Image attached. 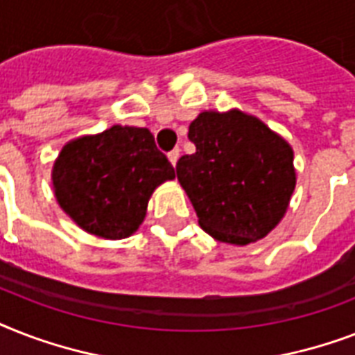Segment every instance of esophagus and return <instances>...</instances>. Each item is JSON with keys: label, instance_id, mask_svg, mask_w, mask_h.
Returning <instances> with one entry per match:
<instances>
[{"label": "esophagus", "instance_id": "34e87169", "mask_svg": "<svg viewBox=\"0 0 355 355\" xmlns=\"http://www.w3.org/2000/svg\"><path fill=\"white\" fill-rule=\"evenodd\" d=\"M178 156H180V149H173L169 155H167V158H169V162L173 164V167L177 166V162H178Z\"/></svg>", "mask_w": 355, "mask_h": 355}]
</instances>
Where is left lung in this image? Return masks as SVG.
<instances>
[{
  "label": "left lung",
  "mask_w": 355,
  "mask_h": 355,
  "mask_svg": "<svg viewBox=\"0 0 355 355\" xmlns=\"http://www.w3.org/2000/svg\"><path fill=\"white\" fill-rule=\"evenodd\" d=\"M188 138L195 153L177 162V177L200 228L232 245L267 236L297 184L291 145L241 110L200 112Z\"/></svg>",
  "instance_id": "left-lung-1"
}]
</instances>
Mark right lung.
<instances>
[{
	"label": "right lung",
	"mask_w": 355,
	"mask_h": 355,
	"mask_svg": "<svg viewBox=\"0 0 355 355\" xmlns=\"http://www.w3.org/2000/svg\"><path fill=\"white\" fill-rule=\"evenodd\" d=\"M51 178L57 202L83 230L123 239L138 230L153 191L175 169L149 128L114 125L64 145Z\"/></svg>",
	"instance_id": "1"
}]
</instances>
